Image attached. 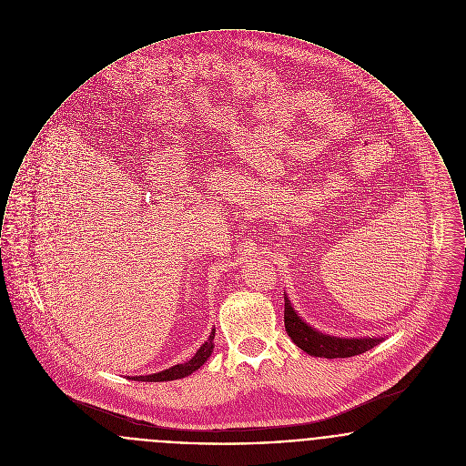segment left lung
<instances>
[{"label":"left lung","mask_w":466,"mask_h":466,"mask_svg":"<svg viewBox=\"0 0 466 466\" xmlns=\"http://www.w3.org/2000/svg\"><path fill=\"white\" fill-rule=\"evenodd\" d=\"M284 324L286 331L301 350L309 352L316 358H350L363 354L370 349H373L377 343L382 342V339H337L322 335L316 329H312L309 324H305L301 318L294 312L289 299L286 298L284 305Z\"/></svg>","instance_id":"left-lung-1"}]
</instances>
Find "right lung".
<instances>
[{
	"mask_svg": "<svg viewBox=\"0 0 466 466\" xmlns=\"http://www.w3.org/2000/svg\"><path fill=\"white\" fill-rule=\"evenodd\" d=\"M214 337H216V329H212L208 340L198 349L197 354L187 363L175 365V367L168 368L165 371H159V373H154V375H140V377H131V379L133 380H142V382H165V380H175V379H182V377L191 375L210 358L212 349H214Z\"/></svg>",
	"mask_w": 466,
	"mask_h": 466,
	"instance_id": "right-lung-1",
	"label": "right lung"
}]
</instances>
